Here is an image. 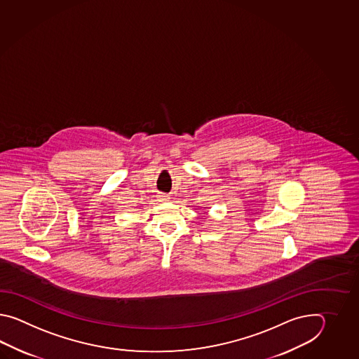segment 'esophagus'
Instances as JSON below:
<instances>
[{
    "instance_id": "1",
    "label": "esophagus",
    "mask_w": 359,
    "mask_h": 359,
    "mask_svg": "<svg viewBox=\"0 0 359 359\" xmlns=\"http://www.w3.org/2000/svg\"><path fill=\"white\" fill-rule=\"evenodd\" d=\"M159 198H161V201H168L169 198H170L169 195H161Z\"/></svg>"
}]
</instances>
